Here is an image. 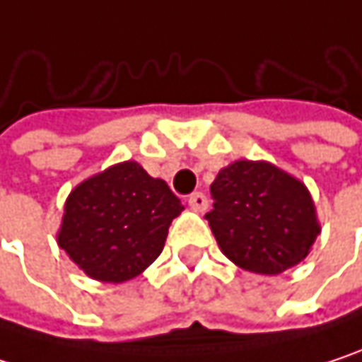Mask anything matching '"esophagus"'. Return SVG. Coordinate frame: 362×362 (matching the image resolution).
<instances>
[{
  "label": "esophagus",
  "mask_w": 362,
  "mask_h": 362,
  "mask_svg": "<svg viewBox=\"0 0 362 362\" xmlns=\"http://www.w3.org/2000/svg\"><path fill=\"white\" fill-rule=\"evenodd\" d=\"M188 205H190V209H194V211H205V209H207V197H205L203 192H192V194L188 197Z\"/></svg>",
  "instance_id": "1"
}]
</instances>
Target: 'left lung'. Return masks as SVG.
Wrapping results in <instances>:
<instances>
[{"label":"left lung","instance_id":"1","mask_svg":"<svg viewBox=\"0 0 362 362\" xmlns=\"http://www.w3.org/2000/svg\"><path fill=\"white\" fill-rule=\"evenodd\" d=\"M209 190L211 233L224 255L250 272L279 274L296 266L321 233L308 188L270 163L235 161Z\"/></svg>","mask_w":362,"mask_h":362}]
</instances>
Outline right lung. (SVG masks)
I'll list each match as a JSON object with an SVG mask.
<instances>
[{"mask_svg":"<svg viewBox=\"0 0 362 362\" xmlns=\"http://www.w3.org/2000/svg\"><path fill=\"white\" fill-rule=\"evenodd\" d=\"M182 209L165 182L125 161L69 194L58 245L88 276L123 283L163 252L168 228Z\"/></svg>","mask_w":362,"mask_h":362,"instance_id":"right-lung-1","label":"right lung"}]
</instances>
